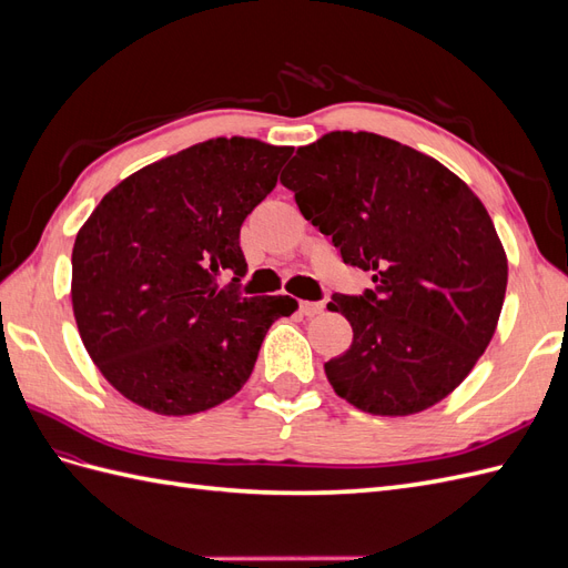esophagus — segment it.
Listing matches in <instances>:
<instances>
[{
  "mask_svg": "<svg viewBox=\"0 0 568 568\" xmlns=\"http://www.w3.org/2000/svg\"><path fill=\"white\" fill-rule=\"evenodd\" d=\"M298 311L305 317H315V315H320L324 311V301H301Z\"/></svg>",
  "mask_w": 568,
  "mask_h": 568,
  "instance_id": "esophagus-1",
  "label": "esophagus"
}]
</instances>
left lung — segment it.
I'll return each mask as SVG.
<instances>
[{"label": "left lung", "mask_w": 568, "mask_h": 568, "mask_svg": "<svg viewBox=\"0 0 568 568\" xmlns=\"http://www.w3.org/2000/svg\"><path fill=\"white\" fill-rule=\"evenodd\" d=\"M305 220L372 272L329 311L351 348L324 363L334 390L372 415L405 417L455 390L495 334L507 257L471 189L438 161L372 132H329L282 173Z\"/></svg>", "instance_id": "1"}]
</instances>
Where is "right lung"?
Listing matches in <instances>:
<instances>
[{"instance_id":"right-lung-1","label":"right lung","mask_w":568,"mask_h":568,"mask_svg":"<svg viewBox=\"0 0 568 568\" xmlns=\"http://www.w3.org/2000/svg\"><path fill=\"white\" fill-rule=\"evenodd\" d=\"M288 146L217 136L113 186L73 246V313L109 384L159 415H194L242 388L288 296L242 294L239 232ZM222 273H232L227 287Z\"/></svg>"}]
</instances>
